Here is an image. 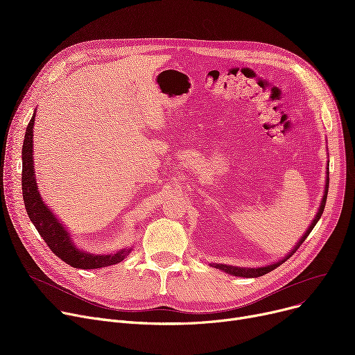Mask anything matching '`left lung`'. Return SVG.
Segmentation results:
<instances>
[{"mask_svg":"<svg viewBox=\"0 0 355 355\" xmlns=\"http://www.w3.org/2000/svg\"><path fill=\"white\" fill-rule=\"evenodd\" d=\"M329 174V173H328ZM328 185H329V177H327V185H325V194H324V198H322V202H321V207H320V210H318V214H316V217L313 218V221H312V225L309 226V229L306 230V233L304 234V237L297 241V245L293 248V250L288 254V256H285V259H282V260H279V262H276V263H273V265H269V266H265V268H256V269H253V268H236V266H227V265H213L214 268H217V269H220V270H225L226 273H230V275H234V276H240V277H259V276H263V275H266V273H269V272H272L273 269H276L277 266H281L284 262H286V260L297 250L300 249V246L304 243L305 241V239L308 237V234L312 232V229L315 227V225L316 223H318V220L321 218V216H322V213H324V209H325V202H327V196H328Z\"/></svg>","mask_w":355,"mask_h":355,"instance_id":"1","label":"left lung"}]
</instances>
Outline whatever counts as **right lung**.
Returning <instances> with one entry per match:
<instances>
[{
    "label": "right lung",
    "mask_w": 355,
    "mask_h": 355,
    "mask_svg": "<svg viewBox=\"0 0 355 355\" xmlns=\"http://www.w3.org/2000/svg\"><path fill=\"white\" fill-rule=\"evenodd\" d=\"M34 116H31L23 142V198L27 214L40 233L43 240L50 248V250L60 257L63 262L70 265L71 268L78 269H99L105 266H110L122 262L129 250H121L112 254H89L79 250L74 246L73 240L69 233L60 225L58 218H54V214L44 206V202L40 198L39 191H37V182L34 178V165H33V126Z\"/></svg>",
    "instance_id": "obj_1"
}]
</instances>
